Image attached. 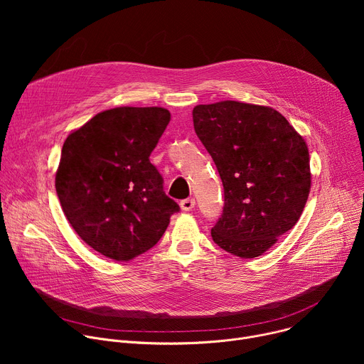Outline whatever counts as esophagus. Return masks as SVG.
<instances>
[{"instance_id": "1", "label": "esophagus", "mask_w": 364, "mask_h": 364, "mask_svg": "<svg viewBox=\"0 0 364 364\" xmlns=\"http://www.w3.org/2000/svg\"><path fill=\"white\" fill-rule=\"evenodd\" d=\"M180 205H181V209H183L184 212H190V210H193V209H194L196 200H194V198H186V200H181Z\"/></svg>"}]
</instances>
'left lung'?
Segmentation results:
<instances>
[{"label":"left lung","mask_w":364,"mask_h":364,"mask_svg":"<svg viewBox=\"0 0 364 364\" xmlns=\"http://www.w3.org/2000/svg\"><path fill=\"white\" fill-rule=\"evenodd\" d=\"M193 124L225 190L215 243L245 259L262 255L305 207L311 174L304 138L278 111L236 100L196 107Z\"/></svg>","instance_id":"obj_1"}]
</instances>
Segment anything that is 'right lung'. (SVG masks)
Segmentation results:
<instances>
[{"instance_id": "1", "label": "right lung", "mask_w": 364, "mask_h": 364, "mask_svg": "<svg viewBox=\"0 0 364 364\" xmlns=\"http://www.w3.org/2000/svg\"><path fill=\"white\" fill-rule=\"evenodd\" d=\"M170 122L164 108L121 107L95 115L62 148L56 193L76 233L115 261L146 252L180 205L149 155Z\"/></svg>"}]
</instances>
